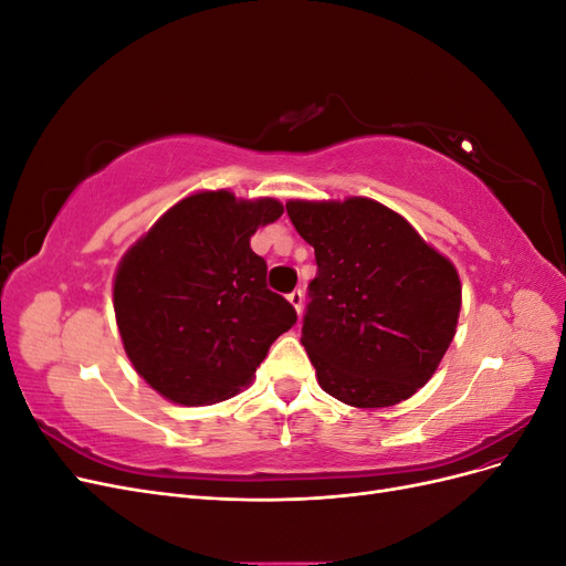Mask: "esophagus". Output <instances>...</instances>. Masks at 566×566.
<instances>
[{
	"label": "esophagus",
	"mask_w": 566,
	"mask_h": 566,
	"mask_svg": "<svg viewBox=\"0 0 566 566\" xmlns=\"http://www.w3.org/2000/svg\"><path fill=\"white\" fill-rule=\"evenodd\" d=\"M287 300H290V304L295 306V312L302 314V310H304V293H302V290H293V293L287 295Z\"/></svg>",
	"instance_id": "34e87169"
}]
</instances>
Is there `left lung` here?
Wrapping results in <instances>:
<instances>
[{"label":"left lung","instance_id":"8db88e82","mask_svg":"<svg viewBox=\"0 0 566 566\" xmlns=\"http://www.w3.org/2000/svg\"><path fill=\"white\" fill-rule=\"evenodd\" d=\"M285 210L316 254L302 345L321 389L354 408L413 397L458 328L453 262L378 200H287Z\"/></svg>","mask_w":566,"mask_h":566}]
</instances>
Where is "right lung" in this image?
<instances>
[{
    "label": "right lung",
    "mask_w": 566,
    "mask_h": 566,
    "mask_svg": "<svg viewBox=\"0 0 566 566\" xmlns=\"http://www.w3.org/2000/svg\"><path fill=\"white\" fill-rule=\"evenodd\" d=\"M283 214L276 198L198 191L172 205L117 264L113 310L134 370L160 397L210 406L254 378L297 314L266 287L250 248Z\"/></svg>",
    "instance_id": "right-lung-1"
}]
</instances>
